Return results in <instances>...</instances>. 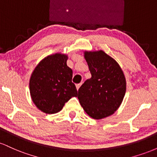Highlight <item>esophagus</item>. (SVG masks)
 Wrapping results in <instances>:
<instances>
[{"label":"esophagus","mask_w":157,"mask_h":157,"mask_svg":"<svg viewBox=\"0 0 157 157\" xmlns=\"http://www.w3.org/2000/svg\"><path fill=\"white\" fill-rule=\"evenodd\" d=\"M81 85H82V82H81V83H79V84H77V85H76V87H77V90L80 89V87L81 86Z\"/></svg>","instance_id":"1"}]
</instances>
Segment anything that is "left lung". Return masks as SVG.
Returning a JSON list of instances; mask_svg holds the SVG:
<instances>
[{"label": "left lung", "instance_id": "left-lung-1", "mask_svg": "<svg viewBox=\"0 0 157 157\" xmlns=\"http://www.w3.org/2000/svg\"><path fill=\"white\" fill-rule=\"evenodd\" d=\"M91 77L78 90L81 106L89 116L100 120L112 115L126 91L125 75L114 59L102 50L84 52Z\"/></svg>", "mask_w": 157, "mask_h": 157}]
</instances>
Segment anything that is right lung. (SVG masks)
Segmentation results:
<instances>
[{
    "mask_svg": "<svg viewBox=\"0 0 157 157\" xmlns=\"http://www.w3.org/2000/svg\"><path fill=\"white\" fill-rule=\"evenodd\" d=\"M68 56L56 53L37 64L29 80V91L36 107L46 113L61 111L66 102L77 96L71 82L72 70L66 64Z\"/></svg>",
    "mask_w": 157,
    "mask_h": 157,
    "instance_id": "right-lung-1",
    "label": "right lung"
}]
</instances>
